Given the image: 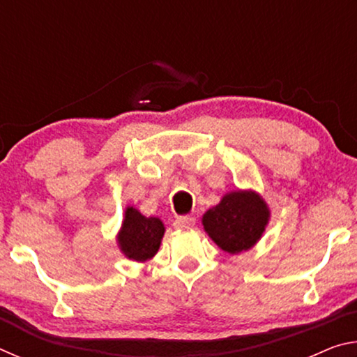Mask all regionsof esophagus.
Here are the masks:
<instances>
[{
  "label": "esophagus",
  "instance_id": "obj_1",
  "mask_svg": "<svg viewBox=\"0 0 357 357\" xmlns=\"http://www.w3.org/2000/svg\"><path fill=\"white\" fill-rule=\"evenodd\" d=\"M174 227L179 228V229H187V228H192L195 225V217L192 215H179L176 217V220L173 223Z\"/></svg>",
  "mask_w": 357,
  "mask_h": 357
}]
</instances>
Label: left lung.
<instances>
[{"mask_svg": "<svg viewBox=\"0 0 357 357\" xmlns=\"http://www.w3.org/2000/svg\"><path fill=\"white\" fill-rule=\"evenodd\" d=\"M269 219V209L255 192H231L215 208L203 215L206 233L222 250L239 253L249 250L261 238Z\"/></svg>", "mask_w": 357, "mask_h": 357, "instance_id": "left-lung-1", "label": "left lung"}]
</instances>
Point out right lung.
Here are the masks:
<instances>
[{
  "label": "right lung",
  "instance_id": "1",
  "mask_svg": "<svg viewBox=\"0 0 357 357\" xmlns=\"http://www.w3.org/2000/svg\"><path fill=\"white\" fill-rule=\"evenodd\" d=\"M164 231V223L157 217H144L135 208H128L118 238L119 247L128 258L146 261L159 250Z\"/></svg>",
  "mask_w": 357,
  "mask_h": 357
}]
</instances>
